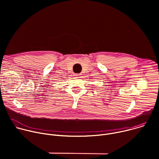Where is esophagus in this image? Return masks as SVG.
<instances>
[{
  "label": "esophagus",
  "instance_id": "1",
  "mask_svg": "<svg viewBox=\"0 0 159 159\" xmlns=\"http://www.w3.org/2000/svg\"><path fill=\"white\" fill-rule=\"evenodd\" d=\"M74 75L75 77H80V75L79 74H75Z\"/></svg>",
  "mask_w": 159,
  "mask_h": 159
}]
</instances>
